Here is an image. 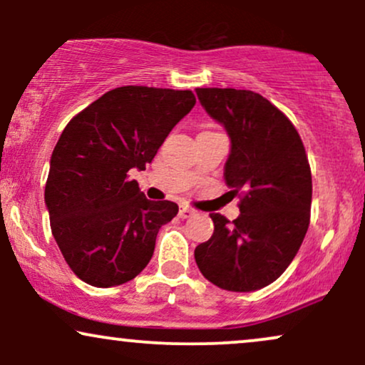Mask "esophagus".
I'll list each match as a JSON object with an SVG mask.
<instances>
[{
	"mask_svg": "<svg viewBox=\"0 0 365 365\" xmlns=\"http://www.w3.org/2000/svg\"><path fill=\"white\" fill-rule=\"evenodd\" d=\"M178 215H180V217H183V220H187V217L194 216V209H190V207H187V206H182V207H180Z\"/></svg>",
	"mask_w": 365,
	"mask_h": 365,
	"instance_id": "obj_1",
	"label": "esophagus"
}]
</instances>
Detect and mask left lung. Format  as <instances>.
Returning <instances> with one entry per match:
<instances>
[{
  "mask_svg": "<svg viewBox=\"0 0 365 365\" xmlns=\"http://www.w3.org/2000/svg\"><path fill=\"white\" fill-rule=\"evenodd\" d=\"M232 148L225 182L242 192L240 216L209 215L215 233L195 247L204 278L228 292L267 287L290 266L311 221L312 177L302 139L287 116L252 91L195 89Z\"/></svg>",
  "mask_w": 365,
  "mask_h": 365,
  "instance_id": "left-lung-1",
  "label": "left lung"
}]
</instances>
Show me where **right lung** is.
I'll use <instances>...</instances> for the list:
<instances>
[{
    "label": "right lung",
    "instance_id": "add662e5",
    "mask_svg": "<svg viewBox=\"0 0 365 365\" xmlns=\"http://www.w3.org/2000/svg\"><path fill=\"white\" fill-rule=\"evenodd\" d=\"M192 91L125 86L70 120L54 145L44 200L70 269L98 288L135 278L159 228L178 206L149 200L130 170H145L171 128L194 108Z\"/></svg>",
    "mask_w": 365,
    "mask_h": 365
}]
</instances>
